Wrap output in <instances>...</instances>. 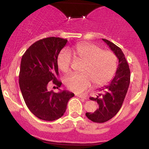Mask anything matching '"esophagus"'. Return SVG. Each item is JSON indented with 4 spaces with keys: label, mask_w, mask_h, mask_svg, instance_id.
I'll list each match as a JSON object with an SVG mask.
<instances>
[{
    "label": "esophagus",
    "mask_w": 149,
    "mask_h": 149,
    "mask_svg": "<svg viewBox=\"0 0 149 149\" xmlns=\"http://www.w3.org/2000/svg\"><path fill=\"white\" fill-rule=\"evenodd\" d=\"M76 96L78 97H80V98H83L84 100H88V97L85 96V95H76Z\"/></svg>",
    "instance_id": "34e87169"
}]
</instances>
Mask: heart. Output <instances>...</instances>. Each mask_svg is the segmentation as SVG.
Returning a JSON list of instances; mask_svg holds the SVG:
<instances>
[{
  "label": "heart",
  "mask_w": 149,
  "mask_h": 149,
  "mask_svg": "<svg viewBox=\"0 0 149 149\" xmlns=\"http://www.w3.org/2000/svg\"><path fill=\"white\" fill-rule=\"evenodd\" d=\"M72 52L74 57L85 64L82 74H73L64 79L65 85L71 91L81 93L93 83L96 86H102L112 79L117 71L118 59L112 51L103 50L93 43H80L73 47ZM72 61V55L66 49L58 54V67L63 73H69Z\"/></svg>",
  "instance_id": "b5f03b06"
}]
</instances>
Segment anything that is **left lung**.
Wrapping results in <instances>:
<instances>
[{"mask_svg": "<svg viewBox=\"0 0 149 149\" xmlns=\"http://www.w3.org/2000/svg\"><path fill=\"white\" fill-rule=\"evenodd\" d=\"M118 59V66L116 76L108 85L100 89L101 93L96 98L90 100L96 101L99 105L94 113H86L88 119L95 123L107 122L114 117L119 111L127 94L130 82V71L125 54L121 49L112 42L102 38Z\"/></svg>", "mask_w": 149, "mask_h": 149, "instance_id": "obj_1", "label": "left lung"}]
</instances>
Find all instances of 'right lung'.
Here are the masks:
<instances>
[{"label": "right lung", "instance_id": "obj_1", "mask_svg": "<svg viewBox=\"0 0 149 149\" xmlns=\"http://www.w3.org/2000/svg\"><path fill=\"white\" fill-rule=\"evenodd\" d=\"M66 39L49 37L35 42L23 54L19 83L22 96L31 112L39 119L55 120L64 115L67 103L74 94L67 90L58 93L47 90L52 81L59 89L57 57Z\"/></svg>", "mask_w": 149, "mask_h": 149}]
</instances>
